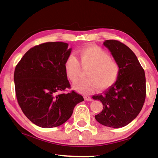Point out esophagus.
<instances>
[{
  "label": "esophagus",
  "mask_w": 158,
  "mask_h": 158,
  "mask_svg": "<svg viewBox=\"0 0 158 158\" xmlns=\"http://www.w3.org/2000/svg\"><path fill=\"white\" fill-rule=\"evenodd\" d=\"M84 100L85 101H92L93 99L90 97V96H85Z\"/></svg>",
  "instance_id": "esophagus-1"
}]
</instances>
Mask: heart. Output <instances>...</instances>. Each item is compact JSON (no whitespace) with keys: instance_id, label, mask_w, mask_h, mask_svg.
<instances>
[{"instance_id":"heart-1","label":"heart","mask_w":158,"mask_h":158,"mask_svg":"<svg viewBox=\"0 0 158 158\" xmlns=\"http://www.w3.org/2000/svg\"><path fill=\"white\" fill-rule=\"evenodd\" d=\"M78 56L80 64L73 54L69 55L65 62V73L73 82L78 80L80 64L83 68H88L85 74L86 79L74 85L77 91L88 95L98 87L105 89L116 83L120 66L116 60L111 59L105 51L96 46H86L79 49Z\"/></svg>"}]
</instances>
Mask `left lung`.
Here are the masks:
<instances>
[{
    "label": "left lung",
    "mask_w": 158,
    "mask_h": 158,
    "mask_svg": "<svg viewBox=\"0 0 158 158\" xmlns=\"http://www.w3.org/2000/svg\"><path fill=\"white\" fill-rule=\"evenodd\" d=\"M120 66L119 76L114 85L102 94L93 96L100 100L103 109L95 118L106 127L119 128L132 122L139 114L146 98V77L136 55L122 42H104Z\"/></svg>",
    "instance_id": "obj_1"
}]
</instances>
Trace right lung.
<instances>
[{
	"mask_svg": "<svg viewBox=\"0 0 158 158\" xmlns=\"http://www.w3.org/2000/svg\"><path fill=\"white\" fill-rule=\"evenodd\" d=\"M72 49L62 42H46L26 52L15 68L16 95L26 116L37 126L58 127L71 117L84 98L70 88L65 62Z\"/></svg>",
	"mask_w": 158,
	"mask_h": 158,
	"instance_id": "add662e5",
	"label": "right lung"
}]
</instances>
